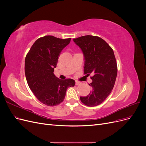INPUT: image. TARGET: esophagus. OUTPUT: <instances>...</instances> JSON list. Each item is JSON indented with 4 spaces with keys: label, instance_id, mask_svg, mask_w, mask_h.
I'll return each instance as SVG.
<instances>
[{
    "label": "esophagus",
    "instance_id": "obj_1",
    "mask_svg": "<svg viewBox=\"0 0 146 146\" xmlns=\"http://www.w3.org/2000/svg\"><path fill=\"white\" fill-rule=\"evenodd\" d=\"M81 83L80 82H78V81H76V85H80Z\"/></svg>",
    "mask_w": 146,
    "mask_h": 146
}]
</instances>
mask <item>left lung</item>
Returning a JSON list of instances; mask_svg holds the SVG:
<instances>
[{"instance_id":"left-lung-1","label":"left lung","mask_w":146,"mask_h":146,"mask_svg":"<svg viewBox=\"0 0 146 146\" xmlns=\"http://www.w3.org/2000/svg\"><path fill=\"white\" fill-rule=\"evenodd\" d=\"M73 40L83 53L84 74L92 75L89 84L91 91L80 99L88 107H95L107 98L114 87L117 73L115 56L112 48L99 36L86 35Z\"/></svg>"}]
</instances>
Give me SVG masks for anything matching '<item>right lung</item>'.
<instances>
[{"label":"right lung","mask_w":146,"mask_h":146,"mask_svg":"<svg viewBox=\"0 0 146 146\" xmlns=\"http://www.w3.org/2000/svg\"><path fill=\"white\" fill-rule=\"evenodd\" d=\"M70 39L50 35L39 38L25 57V74L28 85L41 103L50 107L62 102L68 88L75 85L73 79L61 80L54 74L60 53Z\"/></svg>","instance_id":"obj_1"}]
</instances>
